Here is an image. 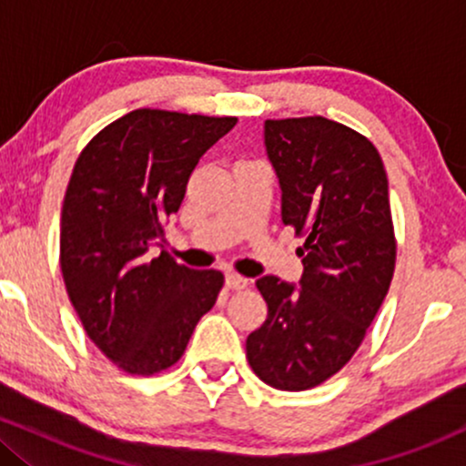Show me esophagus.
<instances>
[{"label": "esophagus", "mask_w": 466, "mask_h": 466, "mask_svg": "<svg viewBox=\"0 0 466 466\" xmlns=\"http://www.w3.org/2000/svg\"><path fill=\"white\" fill-rule=\"evenodd\" d=\"M226 285L229 289H237V291H240V289H245V287L249 285V280H248V278L238 276L237 271H228V274H226Z\"/></svg>", "instance_id": "34e87169"}]
</instances>
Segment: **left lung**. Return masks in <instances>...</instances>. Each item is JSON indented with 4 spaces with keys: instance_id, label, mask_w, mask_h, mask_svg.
Segmentation results:
<instances>
[{
    "instance_id": "obj_1",
    "label": "left lung",
    "mask_w": 466,
    "mask_h": 466,
    "mask_svg": "<svg viewBox=\"0 0 466 466\" xmlns=\"http://www.w3.org/2000/svg\"><path fill=\"white\" fill-rule=\"evenodd\" d=\"M265 147L304 271L300 287L256 280L267 319L245 349L260 381L300 392L350 361L392 282L388 175L368 137L322 116L265 120Z\"/></svg>"
}]
</instances>
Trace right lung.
Instances as JSON below:
<instances>
[{
  "instance_id": "1",
  "label": "right lung",
  "mask_w": 466,
  "mask_h": 466,
  "mask_svg": "<svg viewBox=\"0 0 466 466\" xmlns=\"http://www.w3.org/2000/svg\"><path fill=\"white\" fill-rule=\"evenodd\" d=\"M237 117L136 109L74 164L61 212V271L85 333L129 374L177 363L223 287L217 269L148 256L179 210L201 155Z\"/></svg>"
}]
</instances>
